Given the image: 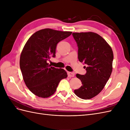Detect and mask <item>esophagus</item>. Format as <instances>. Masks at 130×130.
<instances>
[{"label":"esophagus","instance_id":"obj_1","mask_svg":"<svg viewBox=\"0 0 130 130\" xmlns=\"http://www.w3.org/2000/svg\"><path fill=\"white\" fill-rule=\"evenodd\" d=\"M68 77H74L75 73L72 72H68Z\"/></svg>","mask_w":130,"mask_h":130}]
</instances>
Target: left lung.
<instances>
[{"label": "left lung", "instance_id": "8db88e82", "mask_svg": "<svg viewBox=\"0 0 130 130\" xmlns=\"http://www.w3.org/2000/svg\"><path fill=\"white\" fill-rule=\"evenodd\" d=\"M78 46V58L87 65L85 75L77 74L82 86L74 93L82 99H90L103 90L112 72L113 51L99 35L93 32H73Z\"/></svg>", "mask_w": 130, "mask_h": 130}]
</instances>
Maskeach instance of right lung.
Here are the masks:
<instances>
[{
  "label": "right lung",
  "mask_w": 130,
  "mask_h": 130,
  "mask_svg": "<svg viewBox=\"0 0 130 130\" xmlns=\"http://www.w3.org/2000/svg\"><path fill=\"white\" fill-rule=\"evenodd\" d=\"M72 33L42 29L34 33L25 43L19 64L26 86L35 95L46 98L53 95L60 81L67 77L65 70L52 67L47 61L50 57H55L57 43Z\"/></svg>",
  "instance_id": "1"
}]
</instances>
